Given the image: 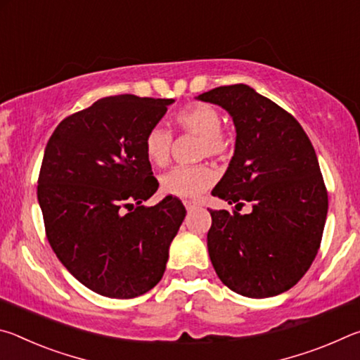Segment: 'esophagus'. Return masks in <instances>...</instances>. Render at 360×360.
I'll use <instances>...</instances> for the list:
<instances>
[{"label": "esophagus", "instance_id": "esophagus-1", "mask_svg": "<svg viewBox=\"0 0 360 360\" xmlns=\"http://www.w3.org/2000/svg\"><path fill=\"white\" fill-rule=\"evenodd\" d=\"M184 206L187 208V211H193V210H197V208H198L200 203H198V202H191V200H186V202H184Z\"/></svg>", "mask_w": 360, "mask_h": 360}]
</instances>
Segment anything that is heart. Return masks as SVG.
<instances>
[{
	"label": "heart",
	"mask_w": 360,
	"mask_h": 360,
	"mask_svg": "<svg viewBox=\"0 0 360 360\" xmlns=\"http://www.w3.org/2000/svg\"><path fill=\"white\" fill-rule=\"evenodd\" d=\"M176 124L184 131L200 136L197 155L222 158L229 154L230 143L224 135L222 115L214 106L206 103H195L174 115ZM173 135L165 127L155 125L144 138V152L154 167H165L169 162ZM216 172L208 165L176 167L160 178L163 193L179 198H195L214 184Z\"/></svg>",
	"instance_id": "obj_1"
}]
</instances>
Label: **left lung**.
Instances as JSON below:
<instances>
[{"mask_svg": "<svg viewBox=\"0 0 360 360\" xmlns=\"http://www.w3.org/2000/svg\"><path fill=\"white\" fill-rule=\"evenodd\" d=\"M224 108L236 139L212 195L253 206L249 215L210 210L208 252L221 281L236 294L265 298L300 281L318 254L328 200L318 157L302 125L246 84L195 96Z\"/></svg>", "mask_w": 360, "mask_h": 360, "instance_id": "obj_1", "label": "left lung"}]
</instances>
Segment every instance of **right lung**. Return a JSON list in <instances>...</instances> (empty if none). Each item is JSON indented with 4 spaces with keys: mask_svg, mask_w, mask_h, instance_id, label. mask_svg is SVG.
Segmentation results:
<instances>
[{
    "mask_svg": "<svg viewBox=\"0 0 360 360\" xmlns=\"http://www.w3.org/2000/svg\"><path fill=\"white\" fill-rule=\"evenodd\" d=\"M173 103L100 98L60 122L46 146L38 202L47 240L66 270L100 295H143L165 273L186 208L173 197L143 205L158 188L144 138Z\"/></svg>",
    "mask_w": 360,
    "mask_h": 360,
    "instance_id": "add662e5",
    "label": "right lung"
}]
</instances>
